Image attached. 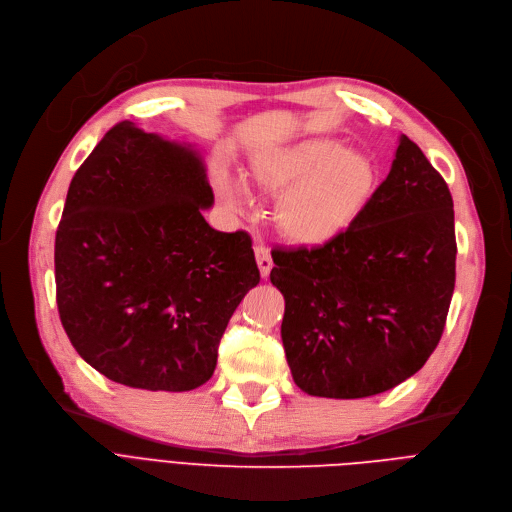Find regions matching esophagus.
Returning a JSON list of instances; mask_svg holds the SVG:
<instances>
[{"instance_id": "34e87169", "label": "esophagus", "mask_w": 512, "mask_h": 512, "mask_svg": "<svg viewBox=\"0 0 512 512\" xmlns=\"http://www.w3.org/2000/svg\"><path fill=\"white\" fill-rule=\"evenodd\" d=\"M255 257H257V265H259V272L261 278H267L272 272L274 261H272V253L265 245H255Z\"/></svg>"}]
</instances>
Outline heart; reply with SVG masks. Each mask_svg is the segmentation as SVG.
<instances>
[{
	"label": "heart",
	"mask_w": 512,
	"mask_h": 512,
	"mask_svg": "<svg viewBox=\"0 0 512 512\" xmlns=\"http://www.w3.org/2000/svg\"><path fill=\"white\" fill-rule=\"evenodd\" d=\"M251 178L265 193L282 197L276 222L282 236L299 247H324L351 228L375 191V168L363 153L332 139H307L265 151L251 161ZM230 209L249 203L236 178L218 182Z\"/></svg>",
	"instance_id": "1"
}]
</instances>
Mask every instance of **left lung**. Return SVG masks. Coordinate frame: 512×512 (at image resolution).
I'll return each mask as SVG.
<instances>
[{"mask_svg": "<svg viewBox=\"0 0 512 512\" xmlns=\"http://www.w3.org/2000/svg\"><path fill=\"white\" fill-rule=\"evenodd\" d=\"M282 342L292 380L324 398H365L417 373L438 346L456 278L448 184L402 134L359 220L324 247L278 249Z\"/></svg>", "mask_w": 512, "mask_h": 512, "instance_id": "1", "label": "left lung"}]
</instances>
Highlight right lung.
Masks as SVG:
<instances>
[{
    "label": "right lung",
    "instance_id": "right-lung-1",
    "mask_svg": "<svg viewBox=\"0 0 512 512\" xmlns=\"http://www.w3.org/2000/svg\"><path fill=\"white\" fill-rule=\"evenodd\" d=\"M201 155L124 120L70 182L56 232L62 326L107 380L186 392L205 384L245 294L259 284L247 232L213 230Z\"/></svg>",
    "mask_w": 512,
    "mask_h": 512
}]
</instances>
